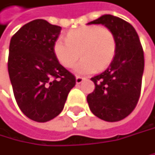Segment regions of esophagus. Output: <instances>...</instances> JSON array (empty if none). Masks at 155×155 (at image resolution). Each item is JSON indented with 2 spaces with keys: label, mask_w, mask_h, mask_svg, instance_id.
<instances>
[{
  "label": "esophagus",
  "mask_w": 155,
  "mask_h": 155,
  "mask_svg": "<svg viewBox=\"0 0 155 155\" xmlns=\"http://www.w3.org/2000/svg\"><path fill=\"white\" fill-rule=\"evenodd\" d=\"M84 80H85V78L84 77H81V76H76V83H77V84H80V83H81Z\"/></svg>",
  "instance_id": "1"
}]
</instances>
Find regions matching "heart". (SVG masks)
<instances>
[{"label": "heart", "mask_w": 155, "mask_h": 155, "mask_svg": "<svg viewBox=\"0 0 155 155\" xmlns=\"http://www.w3.org/2000/svg\"><path fill=\"white\" fill-rule=\"evenodd\" d=\"M116 52V39L113 31L98 25L82 26L71 30L65 39L58 37L53 43V53L64 67H74L78 74L103 71L112 63Z\"/></svg>", "instance_id": "1"}]
</instances>
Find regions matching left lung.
Returning <instances> with one entry per match:
<instances>
[{"label":"left lung","mask_w":155,"mask_h":155,"mask_svg":"<svg viewBox=\"0 0 155 155\" xmlns=\"http://www.w3.org/2000/svg\"><path fill=\"white\" fill-rule=\"evenodd\" d=\"M101 24L111 29L116 39V52L109 67L91 78L94 91L87 101L92 113L106 121L127 117L137 106L144 73V51L135 28L113 15H103L88 23Z\"/></svg>","instance_id":"8db88e82"}]
</instances>
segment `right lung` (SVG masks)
I'll return each mask as SVG.
<instances>
[{"mask_svg": "<svg viewBox=\"0 0 155 155\" xmlns=\"http://www.w3.org/2000/svg\"><path fill=\"white\" fill-rule=\"evenodd\" d=\"M60 32V26L35 19L23 25L9 43L8 71L17 104L38 122L57 117L75 85L74 75L53 53Z\"/></svg>", "mask_w": 155, "mask_h": 155, "instance_id": "obj_1", "label": "right lung"}]
</instances>
